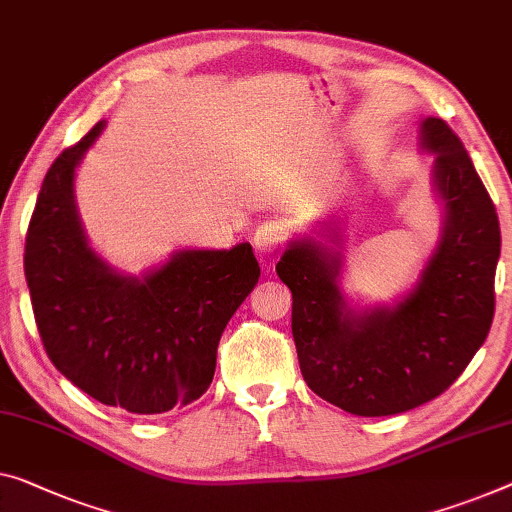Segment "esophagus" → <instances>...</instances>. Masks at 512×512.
<instances>
[{
	"mask_svg": "<svg viewBox=\"0 0 512 512\" xmlns=\"http://www.w3.org/2000/svg\"><path fill=\"white\" fill-rule=\"evenodd\" d=\"M285 225L280 223V220H266L257 227V232L253 236V246H255V253L259 259H269L276 255L278 246L285 239Z\"/></svg>",
	"mask_w": 512,
	"mask_h": 512,
	"instance_id": "esophagus-1",
	"label": "esophagus"
}]
</instances>
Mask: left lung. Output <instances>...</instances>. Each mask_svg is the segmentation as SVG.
Listing matches in <instances>:
<instances>
[{
  "label": "left lung",
  "instance_id": "8db88e82",
  "mask_svg": "<svg viewBox=\"0 0 512 512\" xmlns=\"http://www.w3.org/2000/svg\"><path fill=\"white\" fill-rule=\"evenodd\" d=\"M423 147L446 227L416 287L393 305L349 310L338 253L296 241L276 266L292 289V335L312 391L354 416H393L430 402L462 375L490 333L499 216L471 158L446 121L427 117Z\"/></svg>",
  "mask_w": 512,
  "mask_h": 512
}]
</instances>
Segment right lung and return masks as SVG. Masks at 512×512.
<instances>
[{
  "instance_id": "right-lung-1",
  "label": "right lung",
  "mask_w": 512,
  "mask_h": 512,
  "mask_svg": "<svg viewBox=\"0 0 512 512\" xmlns=\"http://www.w3.org/2000/svg\"><path fill=\"white\" fill-rule=\"evenodd\" d=\"M91 128L45 174L29 220L25 278L52 365L91 398L131 414H163L207 393L220 335L253 292L250 243L181 250L142 280L119 276L89 248L73 200Z\"/></svg>"
}]
</instances>
